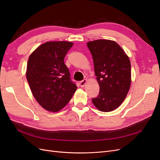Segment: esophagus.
I'll use <instances>...</instances> for the list:
<instances>
[{
	"label": "esophagus",
	"mask_w": 160,
	"mask_h": 160,
	"mask_svg": "<svg viewBox=\"0 0 160 160\" xmlns=\"http://www.w3.org/2000/svg\"><path fill=\"white\" fill-rule=\"evenodd\" d=\"M87 79H83V80H82V81H81L80 82H79V85H80V86L81 87H84L85 86V83H87Z\"/></svg>",
	"instance_id": "34e87169"
}]
</instances>
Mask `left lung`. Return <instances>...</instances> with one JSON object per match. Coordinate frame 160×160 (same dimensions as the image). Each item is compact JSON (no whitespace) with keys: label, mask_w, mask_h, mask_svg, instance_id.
Here are the masks:
<instances>
[{"label":"left lung","mask_w":160,"mask_h":160,"mask_svg":"<svg viewBox=\"0 0 160 160\" xmlns=\"http://www.w3.org/2000/svg\"><path fill=\"white\" fill-rule=\"evenodd\" d=\"M93 57L99 93L92 101L99 111L117 109L126 98L131 85V63L117 42L105 39L87 43Z\"/></svg>","instance_id":"obj_1"}]
</instances>
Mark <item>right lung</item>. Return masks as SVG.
<instances>
[{
  "label": "right lung",
  "mask_w": 160,
  "mask_h": 160,
  "mask_svg": "<svg viewBox=\"0 0 160 160\" xmlns=\"http://www.w3.org/2000/svg\"><path fill=\"white\" fill-rule=\"evenodd\" d=\"M72 45L68 41L47 42L28 58L26 77L32 93L43 108L51 112L63 108L77 88L64 62Z\"/></svg>",
  "instance_id": "obj_1"
}]
</instances>
